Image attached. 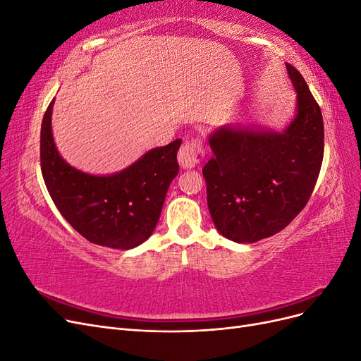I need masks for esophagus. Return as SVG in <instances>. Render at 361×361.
Here are the masks:
<instances>
[{
	"instance_id": "1",
	"label": "esophagus",
	"mask_w": 361,
	"mask_h": 361,
	"mask_svg": "<svg viewBox=\"0 0 361 361\" xmlns=\"http://www.w3.org/2000/svg\"><path fill=\"white\" fill-rule=\"evenodd\" d=\"M203 158H204V149L202 145V140L199 138H191L188 141H185L178 154V161L180 164V167L185 170L199 166V164L203 161Z\"/></svg>"
}]
</instances>
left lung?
<instances>
[{
  "label": "left lung",
  "instance_id": "8db88e82",
  "mask_svg": "<svg viewBox=\"0 0 361 361\" xmlns=\"http://www.w3.org/2000/svg\"><path fill=\"white\" fill-rule=\"evenodd\" d=\"M297 113L285 130L223 126L203 167L207 207L224 238L256 243L283 231L307 204L324 158V122L307 82L290 64Z\"/></svg>",
  "mask_w": 361,
  "mask_h": 361
}]
</instances>
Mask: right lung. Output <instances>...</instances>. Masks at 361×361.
<instances>
[{
	"instance_id": "add662e5",
	"label": "right lung",
	"mask_w": 361,
	"mask_h": 361,
	"mask_svg": "<svg viewBox=\"0 0 361 361\" xmlns=\"http://www.w3.org/2000/svg\"><path fill=\"white\" fill-rule=\"evenodd\" d=\"M54 99L43 116L40 167L57 209L87 241L129 250L155 231L171 180L179 173L178 138L152 149L122 171L94 176L69 166L54 143L51 116Z\"/></svg>"
}]
</instances>
